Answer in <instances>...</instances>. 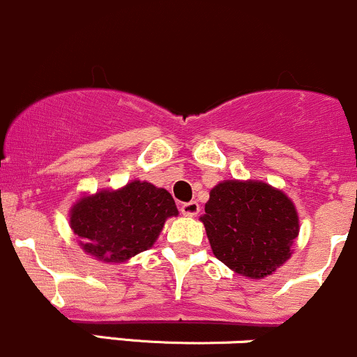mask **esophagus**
Listing matches in <instances>:
<instances>
[{
    "mask_svg": "<svg viewBox=\"0 0 357 357\" xmlns=\"http://www.w3.org/2000/svg\"><path fill=\"white\" fill-rule=\"evenodd\" d=\"M200 212V205L198 202H186V204L181 205V213L186 217H195Z\"/></svg>",
    "mask_w": 357,
    "mask_h": 357,
    "instance_id": "obj_1",
    "label": "esophagus"
}]
</instances>
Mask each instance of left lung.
Masks as SVG:
<instances>
[{"label":"left lung","instance_id":"obj_1","mask_svg":"<svg viewBox=\"0 0 357 357\" xmlns=\"http://www.w3.org/2000/svg\"><path fill=\"white\" fill-rule=\"evenodd\" d=\"M213 255L250 279H264L291 257L299 232L294 204L265 183L224 181L202 217Z\"/></svg>","mask_w":357,"mask_h":357}]
</instances>
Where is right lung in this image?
<instances>
[{"label":"right lung","instance_id":"1","mask_svg":"<svg viewBox=\"0 0 357 357\" xmlns=\"http://www.w3.org/2000/svg\"><path fill=\"white\" fill-rule=\"evenodd\" d=\"M178 215L171 193L147 181L99 191L71 208L70 224L85 253L100 261H125L149 250L167 217Z\"/></svg>","mask_w":357,"mask_h":357}]
</instances>
